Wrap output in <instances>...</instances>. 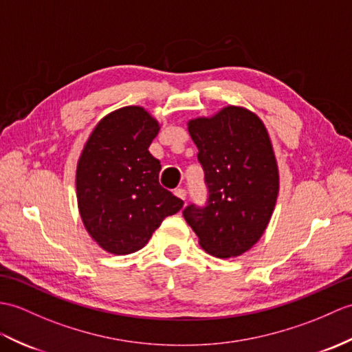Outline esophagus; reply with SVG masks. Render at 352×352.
<instances>
[{
	"label": "esophagus",
	"mask_w": 352,
	"mask_h": 352,
	"mask_svg": "<svg viewBox=\"0 0 352 352\" xmlns=\"http://www.w3.org/2000/svg\"><path fill=\"white\" fill-rule=\"evenodd\" d=\"M174 195H175V196H178L179 199L186 201V195H187V192H186V189H175V190H174Z\"/></svg>",
	"instance_id": "esophagus-1"
}]
</instances>
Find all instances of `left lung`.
<instances>
[{
  "instance_id": "1",
  "label": "left lung",
  "mask_w": 352,
  "mask_h": 352,
  "mask_svg": "<svg viewBox=\"0 0 352 352\" xmlns=\"http://www.w3.org/2000/svg\"><path fill=\"white\" fill-rule=\"evenodd\" d=\"M206 174V207L187 206L186 222L216 258L240 256L263 236L279 193V169L264 122L240 106L187 122Z\"/></svg>"
}]
</instances>
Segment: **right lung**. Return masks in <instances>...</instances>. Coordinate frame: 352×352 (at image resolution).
<instances>
[{
	"label": "right lung",
	"instance_id": "obj_1",
	"mask_svg": "<svg viewBox=\"0 0 352 352\" xmlns=\"http://www.w3.org/2000/svg\"><path fill=\"white\" fill-rule=\"evenodd\" d=\"M159 129L141 106H126L99 121L80 153L79 214L91 239L113 255L142 249L163 219L183 207L160 186L162 165L148 151Z\"/></svg>",
	"mask_w": 352,
	"mask_h": 352
}]
</instances>
